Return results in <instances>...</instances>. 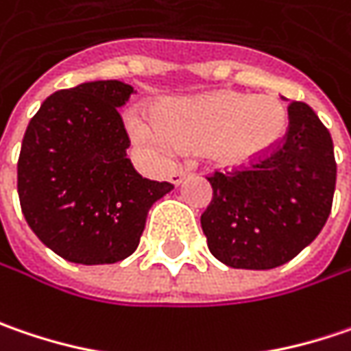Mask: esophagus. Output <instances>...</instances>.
Masks as SVG:
<instances>
[{"mask_svg": "<svg viewBox=\"0 0 351 351\" xmlns=\"http://www.w3.org/2000/svg\"><path fill=\"white\" fill-rule=\"evenodd\" d=\"M187 173H189V171L184 169V167H176V169L169 173V182H171L173 185H180L185 180V176H187Z\"/></svg>", "mask_w": 351, "mask_h": 351, "instance_id": "34e87169", "label": "esophagus"}]
</instances>
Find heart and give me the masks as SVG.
Returning a JSON list of instances; mask_svg holds the SVG:
<instances>
[{
	"mask_svg": "<svg viewBox=\"0 0 351 351\" xmlns=\"http://www.w3.org/2000/svg\"><path fill=\"white\" fill-rule=\"evenodd\" d=\"M142 144L160 149L203 152L219 167H243L263 160L287 130V110L274 97L217 90L171 100L154 112V122L128 118Z\"/></svg>",
	"mask_w": 351,
	"mask_h": 351,
	"instance_id": "b5f03b06",
	"label": "heart"
}]
</instances>
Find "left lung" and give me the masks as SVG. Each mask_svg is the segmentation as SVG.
I'll list each match as a JSON object with an SVG mask.
<instances>
[{"label": "left lung", "instance_id": "obj_1", "mask_svg": "<svg viewBox=\"0 0 351 351\" xmlns=\"http://www.w3.org/2000/svg\"><path fill=\"white\" fill-rule=\"evenodd\" d=\"M202 229L227 267L267 271L292 261L326 225L336 189L332 136L304 102L289 104L280 146L251 169L207 178Z\"/></svg>", "mask_w": 351, "mask_h": 351}]
</instances>
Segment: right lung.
I'll list each match as a JSON object with an SVG mask.
<instances>
[{"label": "right lung", "mask_w": 351, "mask_h": 351, "mask_svg": "<svg viewBox=\"0 0 351 351\" xmlns=\"http://www.w3.org/2000/svg\"><path fill=\"white\" fill-rule=\"evenodd\" d=\"M122 80H90L45 100L27 126L17 191L31 231L69 263L112 265L130 256L149 207L173 189L142 178L126 158L118 108Z\"/></svg>", "instance_id": "obj_1"}]
</instances>
